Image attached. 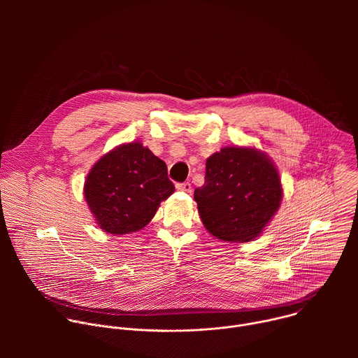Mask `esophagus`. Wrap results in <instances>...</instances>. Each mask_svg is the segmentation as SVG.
<instances>
[{"label":"esophagus","mask_w":358,"mask_h":358,"mask_svg":"<svg viewBox=\"0 0 358 358\" xmlns=\"http://www.w3.org/2000/svg\"><path fill=\"white\" fill-rule=\"evenodd\" d=\"M176 188H177L178 191H184V192H191V189H192V187H191V184H189V182L177 184V185H176Z\"/></svg>","instance_id":"esophagus-1"}]
</instances>
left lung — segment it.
I'll return each instance as SVG.
<instances>
[{"label": "left lung", "mask_w": 358, "mask_h": 358, "mask_svg": "<svg viewBox=\"0 0 358 358\" xmlns=\"http://www.w3.org/2000/svg\"><path fill=\"white\" fill-rule=\"evenodd\" d=\"M283 188L279 171L265 151L228 145L206 163V182L194 199L207 231L224 242L261 236L279 211Z\"/></svg>", "instance_id": "obj_1"}]
</instances>
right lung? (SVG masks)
<instances>
[{
  "label": "right lung",
  "instance_id": "add662e5",
  "mask_svg": "<svg viewBox=\"0 0 358 358\" xmlns=\"http://www.w3.org/2000/svg\"><path fill=\"white\" fill-rule=\"evenodd\" d=\"M173 192L166 163L140 141L108 151L93 164L83 185L94 222L112 235L143 229Z\"/></svg>",
  "mask_w": 358,
  "mask_h": 358
}]
</instances>
